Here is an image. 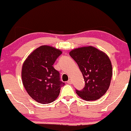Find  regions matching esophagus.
Masks as SVG:
<instances>
[{
	"label": "esophagus",
	"instance_id": "obj_1",
	"mask_svg": "<svg viewBox=\"0 0 131 131\" xmlns=\"http://www.w3.org/2000/svg\"><path fill=\"white\" fill-rule=\"evenodd\" d=\"M67 82H68V84H71V83H72L71 79H69V80L67 81Z\"/></svg>",
	"mask_w": 131,
	"mask_h": 131
}]
</instances>
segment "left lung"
Segmentation results:
<instances>
[{"label":"left lung","mask_w":131,"mask_h":131,"mask_svg":"<svg viewBox=\"0 0 131 131\" xmlns=\"http://www.w3.org/2000/svg\"><path fill=\"white\" fill-rule=\"evenodd\" d=\"M70 55L77 63L85 83L82 91L76 90V94L86 101L98 100L110 85L113 68L108 56L93 46L76 48Z\"/></svg>","instance_id":"obj_1"}]
</instances>
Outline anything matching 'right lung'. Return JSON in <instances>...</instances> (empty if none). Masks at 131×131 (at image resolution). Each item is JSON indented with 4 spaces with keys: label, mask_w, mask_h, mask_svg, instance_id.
<instances>
[{
    "label": "right lung",
    "mask_w": 131,
    "mask_h": 131,
    "mask_svg": "<svg viewBox=\"0 0 131 131\" xmlns=\"http://www.w3.org/2000/svg\"><path fill=\"white\" fill-rule=\"evenodd\" d=\"M62 52L49 46H41L28 55L22 66L23 84L30 97L42 104L55 101L64 82L53 64Z\"/></svg>",
    "instance_id": "add662e5"
}]
</instances>
